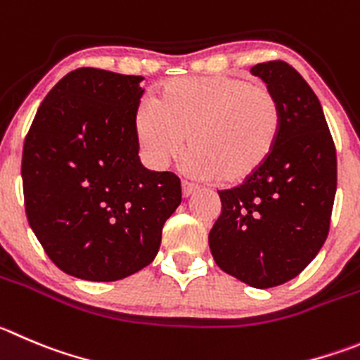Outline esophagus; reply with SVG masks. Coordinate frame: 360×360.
Wrapping results in <instances>:
<instances>
[{"label": "esophagus", "mask_w": 360, "mask_h": 360, "mask_svg": "<svg viewBox=\"0 0 360 360\" xmlns=\"http://www.w3.org/2000/svg\"><path fill=\"white\" fill-rule=\"evenodd\" d=\"M199 190V186L193 183H188V181H183V195L184 197H190L191 193H195Z\"/></svg>", "instance_id": "1"}]
</instances>
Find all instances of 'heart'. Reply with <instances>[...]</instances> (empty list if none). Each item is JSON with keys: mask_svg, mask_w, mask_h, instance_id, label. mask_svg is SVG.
<instances>
[{"mask_svg": "<svg viewBox=\"0 0 360 360\" xmlns=\"http://www.w3.org/2000/svg\"><path fill=\"white\" fill-rule=\"evenodd\" d=\"M281 129L274 90L227 74L170 79L156 101H142L134 113L136 142L150 167L165 169L188 136L190 169L224 184H240L259 172Z\"/></svg>", "mask_w": 360, "mask_h": 360, "instance_id": "b5f03b06", "label": "heart"}]
</instances>
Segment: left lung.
<instances>
[{"label":"left lung","mask_w":360,"mask_h":360,"mask_svg":"<svg viewBox=\"0 0 360 360\" xmlns=\"http://www.w3.org/2000/svg\"><path fill=\"white\" fill-rule=\"evenodd\" d=\"M250 72L281 103V139L259 172L218 191L221 213L210 248L226 274L266 290L297 277L323 247L338 160L320 101L300 74L282 60L257 63Z\"/></svg>","instance_id":"obj_1"}]
</instances>
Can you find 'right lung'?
<instances>
[{
	"label": "right lung",
	"mask_w": 360,
	"mask_h": 360,
	"mask_svg": "<svg viewBox=\"0 0 360 360\" xmlns=\"http://www.w3.org/2000/svg\"><path fill=\"white\" fill-rule=\"evenodd\" d=\"M142 79L72 70L49 90L26 134L30 227L49 259L83 281H119L153 263L165 221L181 204L179 177L140 163Z\"/></svg>",
	"instance_id": "add662e5"
}]
</instances>
